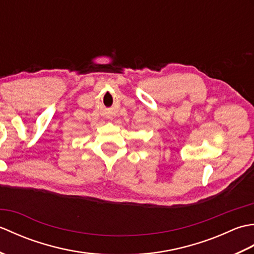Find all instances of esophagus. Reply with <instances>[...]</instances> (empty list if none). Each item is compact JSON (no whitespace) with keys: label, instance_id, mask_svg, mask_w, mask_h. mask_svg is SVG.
Segmentation results:
<instances>
[{"label":"esophagus","instance_id":"34e87169","mask_svg":"<svg viewBox=\"0 0 254 254\" xmlns=\"http://www.w3.org/2000/svg\"><path fill=\"white\" fill-rule=\"evenodd\" d=\"M107 118H108V119H111L112 117H111V115H108V116H107Z\"/></svg>","mask_w":254,"mask_h":254}]
</instances>
